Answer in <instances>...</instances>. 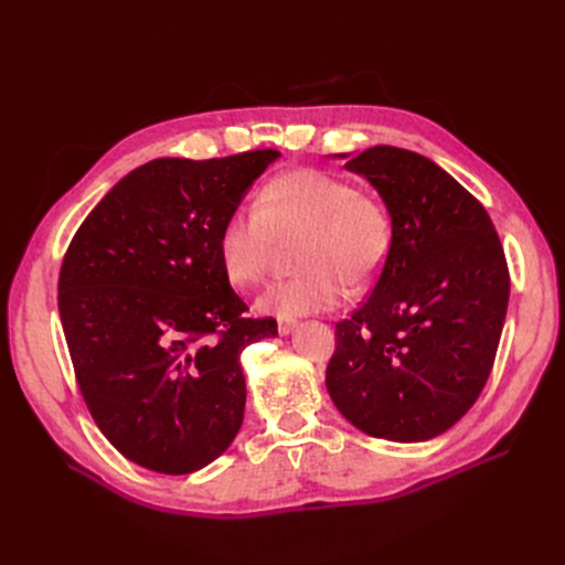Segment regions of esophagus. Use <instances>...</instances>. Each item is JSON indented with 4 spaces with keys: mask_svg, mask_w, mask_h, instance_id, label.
<instances>
[{
    "mask_svg": "<svg viewBox=\"0 0 565 565\" xmlns=\"http://www.w3.org/2000/svg\"><path fill=\"white\" fill-rule=\"evenodd\" d=\"M297 328V320H289V318H278V332L285 337Z\"/></svg>",
    "mask_w": 565,
    "mask_h": 565,
    "instance_id": "esophagus-1",
    "label": "esophagus"
}]
</instances>
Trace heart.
Returning <instances> with one entry per match:
<instances>
[{
  "instance_id": "1",
  "label": "heart",
  "mask_w": 565,
  "mask_h": 565,
  "mask_svg": "<svg viewBox=\"0 0 565 565\" xmlns=\"http://www.w3.org/2000/svg\"><path fill=\"white\" fill-rule=\"evenodd\" d=\"M297 276L273 282L256 301L280 318L330 311L382 270L391 249L384 202L322 169H292L273 177L254 210L233 212L218 233V256L235 287L262 282L280 243H292Z\"/></svg>"
}]
</instances>
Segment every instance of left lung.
I'll return each instance as SVG.
<instances>
[{
    "mask_svg": "<svg viewBox=\"0 0 565 565\" xmlns=\"http://www.w3.org/2000/svg\"><path fill=\"white\" fill-rule=\"evenodd\" d=\"M344 167L377 188L393 237L372 295L337 322L324 384L363 434L429 440L490 377L509 303L500 235L483 204L419 152L374 146Z\"/></svg>",
    "mask_w": 565,
    "mask_h": 565,
    "instance_id": "1",
    "label": "left lung"
}]
</instances>
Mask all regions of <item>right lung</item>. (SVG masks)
<instances>
[{
  "label": "right lung",
  "instance_id": "right-lung-1",
  "mask_svg": "<svg viewBox=\"0 0 565 565\" xmlns=\"http://www.w3.org/2000/svg\"><path fill=\"white\" fill-rule=\"evenodd\" d=\"M278 156L152 160L96 204L63 256L58 313L82 398L139 467L193 473L241 431V353L278 324L245 316L218 233Z\"/></svg>",
  "mask_w": 565,
  "mask_h": 565
}]
</instances>
